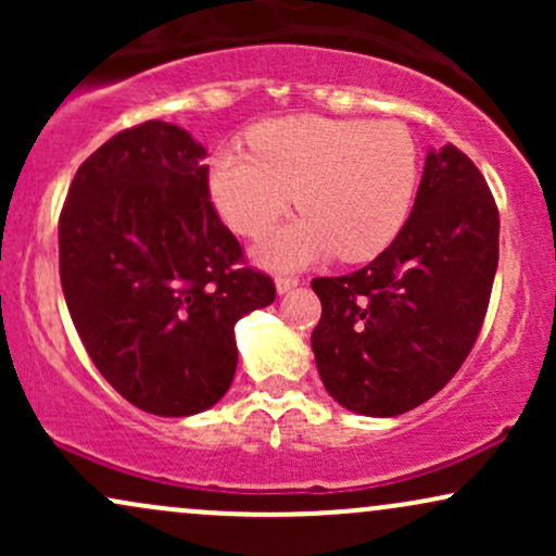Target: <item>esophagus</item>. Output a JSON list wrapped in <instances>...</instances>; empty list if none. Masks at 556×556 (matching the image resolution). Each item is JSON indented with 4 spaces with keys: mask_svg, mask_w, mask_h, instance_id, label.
<instances>
[{
    "mask_svg": "<svg viewBox=\"0 0 556 556\" xmlns=\"http://www.w3.org/2000/svg\"><path fill=\"white\" fill-rule=\"evenodd\" d=\"M277 292L279 295H285V292H290V290H295V287L300 285V279L298 277H285V274H279L277 277Z\"/></svg>",
    "mask_w": 556,
    "mask_h": 556,
    "instance_id": "esophagus-1",
    "label": "esophagus"
}]
</instances>
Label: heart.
Segmentation results:
<instances>
[{
  "instance_id": "obj_1",
  "label": "heart",
  "mask_w": 556,
  "mask_h": 556,
  "mask_svg": "<svg viewBox=\"0 0 556 556\" xmlns=\"http://www.w3.org/2000/svg\"><path fill=\"white\" fill-rule=\"evenodd\" d=\"M253 154L216 151L208 193L235 232L261 238L295 203L303 219L261 242L258 261L292 269L327 258L368 261L392 245L410 216L420 154L397 119L321 114L274 119L251 132Z\"/></svg>"
}]
</instances>
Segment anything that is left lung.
<instances>
[{
    "label": "left lung",
    "mask_w": 556,
    "mask_h": 556,
    "mask_svg": "<svg viewBox=\"0 0 556 556\" xmlns=\"http://www.w3.org/2000/svg\"><path fill=\"white\" fill-rule=\"evenodd\" d=\"M500 261V212L478 167L446 143L426 154L416 203L384 253L311 282V334L327 392L348 410L394 418L431 400L473 350Z\"/></svg>",
    "instance_id": "obj_1"
}]
</instances>
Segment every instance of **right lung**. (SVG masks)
Instances as JSON below:
<instances>
[{
  "mask_svg": "<svg viewBox=\"0 0 556 556\" xmlns=\"http://www.w3.org/2000/svg\"><path fill=\"white\" fill-rule=\"evenodd\" d=\"M206 149L149 119L96 149L60 214V279L93 366L164 418L208 410L238 368L235 324L277 298L222 225Z\"/></svg>",
  "mask_w": 556,
  "mask_h": 556,
  "instance_id": "obj_1",
  "label": "right lung"
}]
</instances>
